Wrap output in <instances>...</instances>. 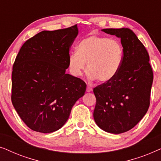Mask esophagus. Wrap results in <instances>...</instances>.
<instances>
[{
  "label": "esophagus",
  "mask_w": 161,
  "mask_h": 161,
  "mask_svg": "<svg viewBox=\"0 0 161 161\" xmlns=\"http://www.w3.org/2000/svg\"><path fill=\"white\" fill-rule=\"evenodd\" d=\"M92 88L91 87V86H87V89H86V92H92Z\"/></svg>",
  "instance_id": "obj_1"
}]
</instances>
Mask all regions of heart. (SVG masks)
<instances>
[{
	"instance_id": "heart-1",
	"label": "heart",
	"mask_w": 161,
	"mask_h": 161,
	"mask_svg": "<svg viewBox=\"0 0 161 161\" xmlns=\"http://www.w3.org/2000/svg\"><path fill=\"white\" fill-rule=\"evenodd\" d=\"M124 48L117 39L92 35L82 39L72 52L68 64L72 74L80 76L87 66L88 76L100 83L111 81L122 66Z\"/></svg>"
}]
</instances>
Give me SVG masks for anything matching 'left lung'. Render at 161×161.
I'll list each match as a JSON object with an SVG mask.
<instances>
[{
    "label": "left lung",
    "instance_id": "1",
    "mask_svg": "<svg viewBox=\"0 0 161 161\" xmlns=\"http://www.w3.org/2000/svg\"><path fill=\"white\" fill-rule=\"evenodd\" d=\"M102 31L121 39L122 66L115 78L94 88V119L105 132L119 134L130 130L148 111L153 81L149 56L144 45L129 28H106Z\"/></svg>",
    "mask_w": 161,
    "mask_h": 161
}]
</instances>
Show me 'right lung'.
Returning <instances> with one entry per match:
<instances>
[{
    "label": "right lung",
    "instance_id": "1",
    "mask_svg": "<svg viewBox=\"0 0 161 161\" xmlns=\"http://www.w3.org/2000/svg\"><path fill=\"white\" fill-rule=\"evenodd\" d=\"M78 26L43 31L28 39L15 59L12 75V102L32 130L49 133L67 122L86 84L66 73L69 48Z\"/></svg>",
    "mask_w": 161,
    "mask_h": 161
}]
</instances>
